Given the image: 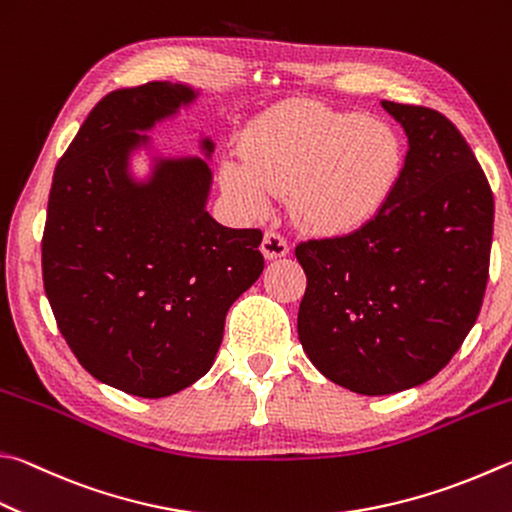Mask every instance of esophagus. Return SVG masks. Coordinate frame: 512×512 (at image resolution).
Instances as JSON below:
<instances>
[{"label":"esophagus","instance_id":"1","mask_svg":"<svg viewBox=\"0 0 512 512\" xmlns=\"http://www.w3.org/2000/svg\"><path fill=\"white\" fill-rule=\"evenodd\" d=\"M262 250L268 259H275V257H284L288 253V239L282 235V232L277 230H266L264 241H262Z\"/></svg>","mask_w":512,"mask_h":512}]
</instances>
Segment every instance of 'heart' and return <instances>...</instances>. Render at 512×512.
<instances>
[{
  "mask_svg": "<svg viewBox=\"0 0 512 512\" xmlns=\"http://www.w3.org/2000/svg\"><path fill=\"white\" fill-rule=\"evenodd\" d=\"M244 161L221 163V183L246 212H262L271 192H288L304 226L347 232L387 206L403 172V143L378 118L320 105H286L246 129Z\"/></svg>",
  "mask_w": 512,
  "mask_h": 512,
  "instance_id": "b5f03b06",
  "label": "heart"
}]
</instances>
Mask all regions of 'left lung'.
<instances>
[{
    "label": "left lung",
    "mask_w": 512,
    "mask_h": 512,
    "mask_svg": "<svg viewBox=\"0 0 512 512\" xmlns=\"http://www.w3.org/2000/svg\"><path fill=\"white\" fill-rule=\"evenodd\" d=\"M410 150L396 190L349 235L306 239L297 336L324 376L385 396L434 378L475 324L495 201L461 132L439 111L383 100Z\"/></svg>",
    "instance_id": "left-lung-1"
}]
</instances>
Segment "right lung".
<instances>
[{
    "mask_svg": "<svg viewBox=\"0 0 512 512\" xmlns=\"http://www.w3.org/2000/svg\"><path fill=\"white\" fill-rule=\"evenodd\" d=\"M192 98L172 82L107 94L55 167L46 208L42 277L60 333L91 376L143 398L206 374L230 304L264 271L262 230L208 215L206 161H163L147 185L127 179V152L145 141L134 129Z\"/></svg>",
    "mask_w": 512,
    "mask_h": 512,
    "instance_id": "obj_1",
    "label": "right lung"
}]
</instances>
